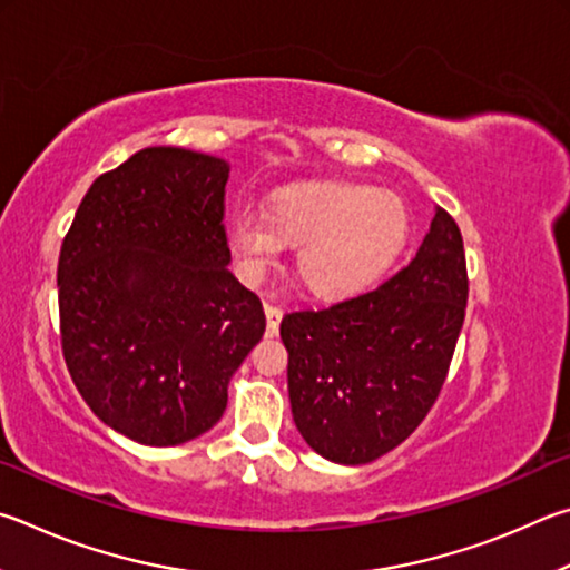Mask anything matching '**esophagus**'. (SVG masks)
<instances>
[{
    "label": "esophagus",
    "mask_w": 570,
    "mask_h": 570,
    "mask_svg": "<svg viewBox=\"0 0 570 570\" xmlns=\"http://www.w3.org/2000/svg\"><path fill=\"white\" fill-rule=\"evenodd\" d=\"M265 317H267V333L269 335L277 333L279 321H283V311H279V307L273 303H265Z\"/></svg>",
    "instance_id": "obj_1"
}]
</instances>
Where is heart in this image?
Instances as JSON below:
<instances>
[{
  "label": "heart",
  "mask_w": 570,
  "mask_h": 570,
  "mask_svg": "<svg viewBox=\"0 0 570 570\" xmlns=\"http://www.w3.org/2000/svg\"><path fill=\"white\" fill-rule=\"evenodd\" d=\"M411 213L387 189L347 179H323L277 189L267 213L229 217L227 247L247 285L263 283L285 245L317 301H345L373 287L411 239Z\"/></svg>",
  "instance_id": "obj_1"
}]
</instances>
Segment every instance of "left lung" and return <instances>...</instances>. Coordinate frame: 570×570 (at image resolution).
I'll return each instance as SVG.
<instances>
[{
  "mask_svg": "<svg viewBox=\"0 0 570 570\" xmlns=\"http://www.w3.org/2000/svg\"><path fill=\"white\" fill-rule=\"evenodd\" d=\"M468 303L463 237L435 207L411 265L371 293L287 313L293 421L317 455L363 465L393 451L445 383Z\"/></svg>",
  "mask_w": 570,
  "mask_h": 570,
  "instance_id": "obj_1",
  "label": "left lung"
}]
</instances>
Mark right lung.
Returning <instances> with one entry per match:
<instances>
[{
  "mask_svg": "<svg viewBox=\"0 0 570 570\" xmlns=\"http://www.w3.org/2000/svg\"><path fill=\"white\" fill-rule=\"evenodd\" d=\"M225 159L145 147L99 175L59 249V333L92 413L142 445L209 431L265 333L229 273Z\"/></svg>",
  "mask_w": 570,
  "mask_h": 570,
  "instance_id": "right-lung-1",
  "label": "right lung"
}]
</instances>
